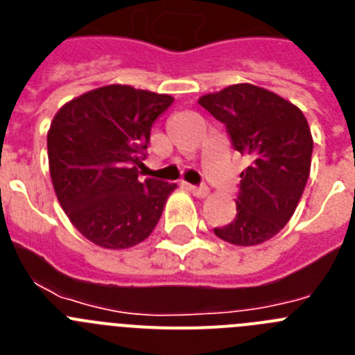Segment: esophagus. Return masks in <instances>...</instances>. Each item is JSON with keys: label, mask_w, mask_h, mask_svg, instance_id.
<instances>
[{"label": "esophagus", "mask_w": 355, "mask_h": 355, "mask_svg": "<svg viewBox=\"0 0 355 355\" xmlns=\"http://www.w3.org/2000/svg\"><path fill=\"white\" fill-rule=\"evenodd\" d=\"M188 190H190L196 197H206L209 192L206 184H199V187H196V184H188Z\"/></svg>", "instance_id": "esophagus-1"}]
</instances>
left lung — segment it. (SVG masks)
I'll list each match as a JSON object with an SVG mask.
<instances>
[{
    "label": "left lung",
    "mask_w": 355,
    "mask_h": 355,
    "mask_svg": "<svg viewBox=\"0 0 355 355\" xmlns=\"http://www.w3.org/2000/svg\"><path fill=\"white\" fill-rule=\"evenodd\" d=\"M227 130L250 165L241 172L236 216L215 234L233 245H259L293 215L311 171L313 137L304 114L277 94L250 83L199 99Z\"/></svg>",
    "instance_id": "8db88e82"
}]
</instances>
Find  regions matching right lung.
<instances>
[{"mask_svg": "<svg viewBox=\"0 0 355 355\" xmlns=\"http://www.w3.org/2000/svg\"><path fill=\"white\" fill-rule=\"evenodd\" d=\"M167 94L106 85L58 110L48 133L49 174L60 206L87 240L128 249L146 240L174 183L140 180L150 128Z\"/></svg>", "mask_w": 355, "mask_h": 355, "instance_id": "1", "label": "right lung"}]
</instances>
